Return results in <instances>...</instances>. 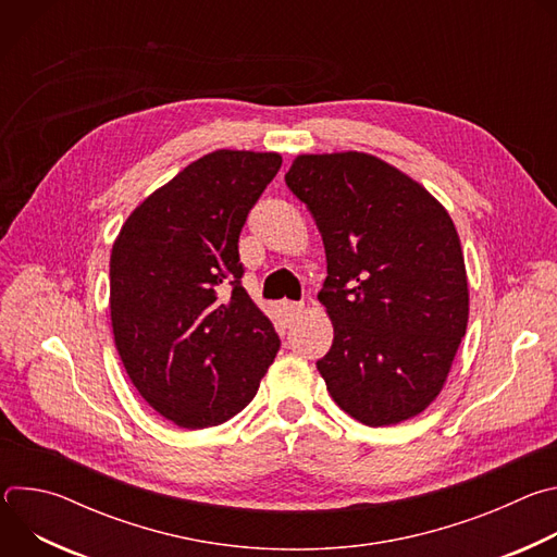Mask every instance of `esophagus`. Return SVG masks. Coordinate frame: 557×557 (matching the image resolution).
Here are the masks:
<instances>
[{
  "instance_id": "1",
  "label": "esophagus",
  "mask_w": 557,
  "mask_h": 557,
  "mask_svg": "<svg viewBox=\"0 0 557 557\" xmlns=\"http://www.w3.org/2000/svg\"><path fill=\"white\" fill-rule=\"evenodd\" d=\"M284 312L288 320H297V317L304 312V304H297V301H286L284 304Z\"/></svg>"
}]
</instances>
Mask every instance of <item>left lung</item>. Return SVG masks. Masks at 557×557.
Here are the masks:
<instances>
[{
    "label": "left lung",
    "mask_w": 557,
    "mask_h": 557,
    "mask_svg": "<svg viewBox=\"0 0 557 557\" xmlns=\"http://www.w3.org/2000/svg\"><path fill=\"white\" fill-rule=\"evenodd\" d=\"M322 233L320 301L335 339L317 370L370 428L421 414L443 389L469 317L465 260L445 207L361 151L301 153L284 176Z\"/></svg>",
    "instance_id": "8db88e82"
}]
</instances>
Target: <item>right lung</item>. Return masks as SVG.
<instances>
[{
  "label": "right lung",
  "instance_id": "add662e5",
  "mask_svg": "<svg viewBox=\"0 0 557 557\" xmlns=\"http://www.w3.org/2000/svg\"><path fill=\"white\" fill-rule=\"evenodd\" d=\"M282 156L218 149L125 220L110 258V314L143 399L187 430L243 412L280 350L243 286L237 240Z\"/></svg>",
  "mask_w": 557,
  "mask_h": 557
}]
</instances>
